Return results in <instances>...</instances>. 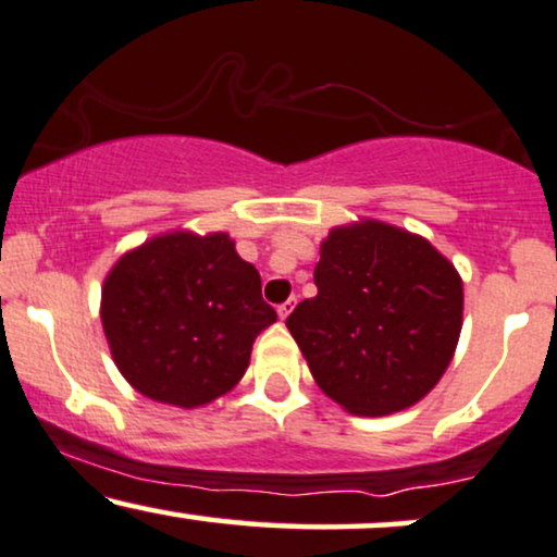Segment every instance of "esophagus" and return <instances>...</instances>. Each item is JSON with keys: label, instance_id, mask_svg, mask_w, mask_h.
Returning <instances> with one entry per match:
<instances>
[{"label": "esophagus", "instance_id": "obj_1", "mask_svg": "<svg viewBox=\"0 0 557 557\" xmlns=\"http://www.w3.org/2000/svg\"><path fill=\"white\" fill-rule=\"evenodd\" d=\"M293 308H296V298H287L285 304L277 306V317H280V319H287V317H290V313H293Z\"/></svg>", "mask_w": 557, "mask_h": 557}]
</instances>
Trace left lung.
<instances>
[{
  "label": "left lung",
  "instance_id": "obj_1",
  "mask_svg": "<svg viewBox=\"0 0 557 557\" xmlns=\"http://www.w3.org/2000/svg\"><path fill=\"white\" fill-rule=\"evenodd\" d=\"M313 283L317 296L285 324L326 397L379 418L438 384L457 350L465 293L423 236L381 220L332 227Z\"/></svg>",
  "mask_w": 557,
  "mask_h": 557
}]
</instances>
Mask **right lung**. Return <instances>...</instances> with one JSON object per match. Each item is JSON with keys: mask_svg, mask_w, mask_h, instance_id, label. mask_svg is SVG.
<instances>
[{"mask_svg": "<svg viewBox=\"0 0 557 557\" xmlns=\"http://www.w3.org/2000/svg\"><path fill=\"white\" fill-rule=\"evenodd\" d=\"M100 321L113 363L139 394L194 410L238 384L277 313L227 233L173 231L111 267Z\"/></svg>", "mask_w": 557, "mask_h": 557, "instance_id": "1", "label": "right lung"}]
</instances>
